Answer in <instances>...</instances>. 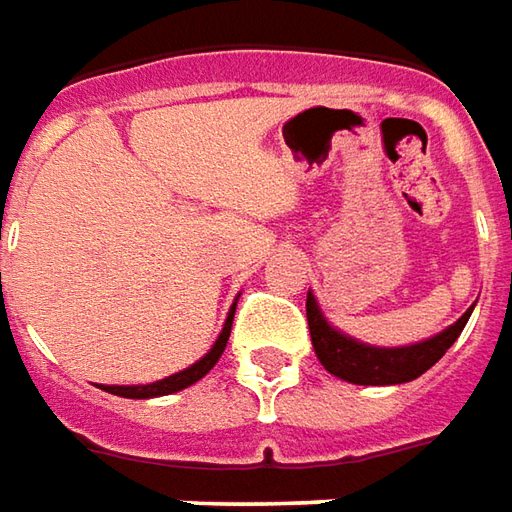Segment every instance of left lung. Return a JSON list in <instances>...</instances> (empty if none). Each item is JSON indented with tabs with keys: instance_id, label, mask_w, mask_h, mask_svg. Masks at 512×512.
<instances>
[{
	"instance_id": "1",
	"label": "left lung",
	"mask_w": 512,
	"mask_h": 512,
	"mask_svg": "<svg viewBox=\"0 0 512 512\" xmlns=\"http://www.w3.org/2000/svg\"><path fill=\"white\" fill-rule=\"evenodd\" d=\"M473 307L476 304L462 312V318H456L451 327H445L420 344L408 346H372L358 338H349L346 332L329 324L312 293H307V324H310L312 349L329 375L358 386H397L417 380L454 346L459 332L471 318Z\"/></svg>"
}]
</instances>
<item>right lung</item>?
I'll list each match as a JSON object with an SVG mask.
<instances>
[{
    "label": "right lung",
    "instance_id": "obj_1",
    "mask_svg": "<svg viewBox=\"0 0 512 512\" xmlns=\"http://www.w3.org/2000/svg\"><path fill=\"white\" fill-rule=\"evenodd\" d=\"M233 312H236V301H233L231 312H228V318H225V324H222V332L216 335L214 346H211L197 363L185 366L183 372L168 375L163 377V380H154V383H146V386H104V392L118 394V397H129V400H149V397H163V394L183 392L188 386H194L197 380H202V377L214 369L216 360L222 358V352H225V346H228V338H231Z\"/></svg>",
    "mask_w": 512,
    "mask_h": 512
}]
</instances>
